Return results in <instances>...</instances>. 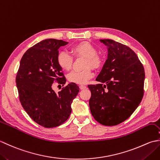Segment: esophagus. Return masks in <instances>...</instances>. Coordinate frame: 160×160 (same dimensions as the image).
<instances>
[{
	"instance_id": "34e87169",
	"label": "esophagus",
	"mask_w": 160,
	"mask_h": 160,
	"mask_svg": "<svg viewBox=\"0 0 160 160\" xmlns=\"http://www.w3.org/2000/svg\"><path fill=\"white\" fill-rule=\"evenodd\" d=\"M80 89H81V90H82V89H86L87 88V87L85 86V85H80Z\"/></svg>"
}]
</instances>
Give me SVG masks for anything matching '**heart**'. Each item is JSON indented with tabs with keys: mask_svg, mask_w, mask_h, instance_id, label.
Returning a JSON list of instances; mask_svg holds the SVG:
<instances>
[{
	"mask_svg": "<svg viewBox=\"0 0 160 160\" xmlns=\"http://www.w3.org/2000/svg\"><path fill=\"white\" fill-rule=\"evenodd\" d=\"M75 57L82 56L86 58L84 67L86 69L81 71L74 70L68 74V80L69 82L78 84H84L93 77V73L91 69H98L103 64L102 58L97 54V49L89 42H82L74 45L71 48ZM73 57L67 52H60L57 56V63L58 66L64 70L69 71L72 67Z\"/></svg>",
	"mask_w": 160,
	"mask_h": 160,
	"instance_id": "1",
	"label": "heart"
}]
</instances>
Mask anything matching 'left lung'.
Wrapping results in <instances>:
<instances>
[{
  "mask_svg": "<svg viewBox=\"0 0 160 160\" xmlns=\"http://www.w3.org/2000/svg\"><path fill=\"white\" fill-rule=\"evenodd\" d=\"M108 47V57L96 78L89 84L91 113L100 124L115 126L131 116L144 96L145 73L130 47L113 40H100Z\"/></svg>",
  "mask_w": 160,
  "mask_h": 160,
  "instance_id": "left-lung-1",
  "label": "left lung"
}]
</instances>
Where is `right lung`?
Masks as SVG:
<instances>
[{"label":"right lung","instance_id":"1","mask_svg":"<svg viewBox=\"0 0 160 160\" xmlns=\"http://www.w3.org/2000/svg\"><path fill=\"white\" fill-rule=\"evenodd\" d=\"M67 44L56 39H46L36 44L24 53L16 74L22 107L33 121L45 128L58 127L69 118L71 103L80 91L73 82L57 93L52 87L53 82H66L57 63V56L60 47Z\"/></svg>","mask_w":160,"mask_h":160}]
</instances>
